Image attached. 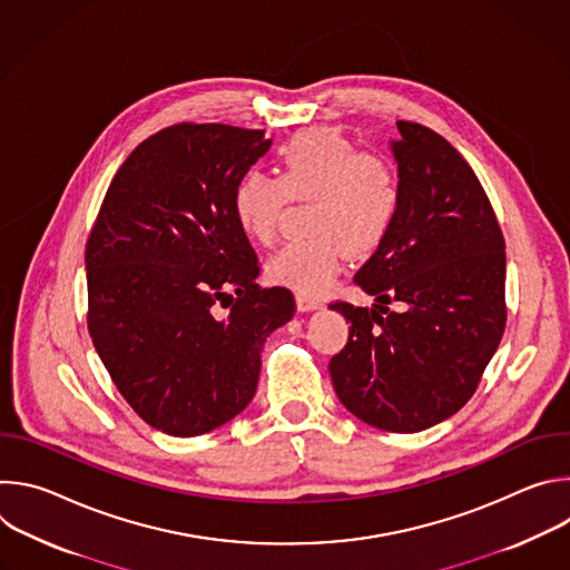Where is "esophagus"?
Masks as SVG:
<instances>
[{
  "label": "esophagus",
  "instance_id": "1",
  "mask_svg": "<svg viewBox=\"0 0 570 570\" xmlns=\"http://www.w3.org/2000/svg\"><path fill=\"white\" fill-rule=\"evenodd\" d=\"M295 302H297V308H299V311H315V308H322V304H324L320 297L304 295V293H297V295H295Z\"/></svg>",
  "mask_w": 570,
  "mask_h": 570
}]
</instances>
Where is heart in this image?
<instances>
[{
	"label": "heart",
	"instance_id": "b5f03b06",
	"mask_svg": "<svg viewBox=\"0 0 570 570\" xmlns=\"http://www.w3.org/2000/svg\"><path fill=\"white\" fill-rule=\"evenodd\" d=\"M288 198H311V234L277 250L266 275L277 286L322 295L343 271L347 253L370 257L383 246L403 205V178L390 155L358 150L336 128H308L279 146L277 178L259 171L238 178L234 220L248 238L268 246Z\"/></svg>",
	"mask_w": 570,
	"mask_h": 570
}]
</instances>
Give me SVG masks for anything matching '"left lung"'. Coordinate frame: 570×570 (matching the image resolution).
<instances>
[{"mask_svg": "<svg viewBox=\"0 0 570 570\" xmlns=\"http://www.w3.org/2000/svg\"><path fill=\"white\" fill-rule=\"evenodd\" d=\"M390 141L403 205L354 282L372 308L332 304L350 341L330 361L345 409L390 433H417L475 392L505 332V240L466 159L435 130L396 121ZM406 308L387 312L382 304Z\"/></svg>", "mask_w": 570, "mask_h": 570, "instance_id": "8db88e82", "label": "left lung"}]
</instances>
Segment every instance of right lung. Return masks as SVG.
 Returning a JSON list of instances; mask_svg holds the SVG:
<instances>
[{
    "label": "right lung",
    "mask_w": 570,
    "mask_h": 570,
    "mask_svg": "<svg viewBox=\"0 0 570 570\" xmlns=\"http://www.w3.org/2000/svg\"><path fill=\"white\" fill-rule=\"evenodd\" d=\"M264 130L176 124L144 139L112 178L86 248L88 330L130 409L194 438L253 401L266 338L293 293L259 288V262L232 214ZM237 293L225 318L215 304Z\"/></svg>",
    "instance_id": "right-lung-1"
}]
</instances>
